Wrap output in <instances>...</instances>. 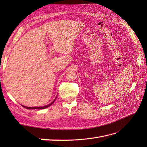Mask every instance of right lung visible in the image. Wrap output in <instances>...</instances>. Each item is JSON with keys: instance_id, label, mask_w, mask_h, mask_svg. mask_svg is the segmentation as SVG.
I'll use <instances>...</instances> for the list:
<instances>
[{"instance_id": "right-lung-1", "label": "right lung", "mask_w": 147, "mask_h": 147, "mask_svg": "<svg viewBox=\"0 0 147 147\" xmlns=\"http://www.w3.org/2000/svg\"><path fill=\"white\" fill-rule=\"evenodd\" d=\"M55 100L53 101V102H51V104H48V105H46V106H43V107H26V106H23V105H22V106H23V107H24V108L26 109H44L50 106L51 105H52L53 103H54Z\"/></svg>"}]
</instances>
